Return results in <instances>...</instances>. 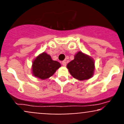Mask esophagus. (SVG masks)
Segmentation results:
<instances>
[{"label": "esophagus", "instance_id": "esophagus-1", "mask_svg": "<svg viewBox=\"0 0 124 124\" xmlns=\"http://www.w3.org/2000/svg\"><path fill=\"white\" fill-rule=\"evenodd\" d=\"M62 64L63 66H66V65H67V62H66V61H62Z\"/></svg>", "mask_w": 124, "mask_h": 124}]
</instances>
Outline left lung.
<instances>
[{
  "mask_svg": "<svg viewBox=\"0 0 124 124\" xmlns=\"http://www.w3.org/2000/svg\"><path fill=\"white\" fill-rule=\"evenodd\" d=\"M94 61L91 57L78 52L74 56V59L67 65V67L71 76L80 80L91 78L94 71Z\"/></svg>",
  "mask_w": 124,
  "mask_h": 124,
  "instance_id": "1",
  "label": "left lung"
}]
</instances>
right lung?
<instances>
[{"mask_svg": "<svg viewBox=\"0 0 124 124\" xmlns=\"http://www.w3.org/2000/svg\"><path fill=\"white\" fill-rule=\"evenodd\" d=\"M32 64L33 75L42 80L47 79L53 76L61 67L59 62L53 61L50 56L46 53L39 55Z\"/></svg>", "mask_w": 124, "mask_h": 124, "instance_id": "right-lung-1", "label": "right lung"}]
</instances>
